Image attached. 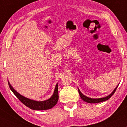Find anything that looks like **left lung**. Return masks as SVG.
I'll return each mask as SVG.
<instances>
[{
	"label": "left lung",
	"instance_id": "left-lung-1",
	"mask_svg": "<svg viewBox=\"0 0 127 127\" xmlns=\"http://www.w3.org/2000/svg\"><path fill=\"white\" fill-rule=\"evenodd\" d=\"M117 87H118V86H117ZM117 87H116V88H115V89H114L113 92H112V93H111L109 95H108V96H106V97H104V98H96V99H94V98H89V97H87V96H85V95H84L83 94L82 92H80V91L79 90V89H78V91H79L80 96V98H82V99L84 101H85V102H88V103L94 104V103H98V102H103V101H106V100H108V99H109V98H110L111 96H112V95H113V94L115 93V91H116V89H117Z\"/></svg>",
	"mask_w": 127,
	"mask_h": 127
}]
</instances>
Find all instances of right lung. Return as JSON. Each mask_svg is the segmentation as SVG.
I'll list each match as a JSON object with an SVG mask.
<instances>
[{"mask_svg": "<svg viewBox=\"0 0 127 127\" xmlns=\"http://www.w3.org/2000/svg\"><path fill=\"white\" fill-rule=\"evenodd\" d=\"M8 85L11 89V90L12 91V92L14 94V95L17 97L20 101L22 102L23 104H25L26 106L30 108L32 110H48L52 109L57 104V102L58 101V83L56 84L55 86V91H54L53 94L49 99L47 100L44 101H37L32 100L30 99L29 98H27L25 96L20 94L18 92H17L15 89H14L13 87L11 85L9 82H8Z\"/></svg>", "mask_w": 127, "mask_h": 127, "instance_id": "1", "label": "right lung"}]
</instances>
